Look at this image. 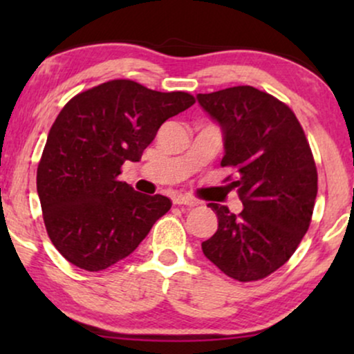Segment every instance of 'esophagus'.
Returning <instances> with one entry per match:
<instances>
[{
    "instance_id": "1",
    "label": "esophagus",
    "mask_w": 354,
    "mask_h": 354,
    "mask_svg": "<svg viewBox=\"0 0 354 354\" xmlns=\"http://www.w3.org/2000/svg\"><path fill=\"white\" fill-rule=\"evenodd\" d=\"M174 205H178V206H196L198 205V201L196 200H193L192 196H188V195H177V196H174Z\"/></svg>"
}]
</instances>
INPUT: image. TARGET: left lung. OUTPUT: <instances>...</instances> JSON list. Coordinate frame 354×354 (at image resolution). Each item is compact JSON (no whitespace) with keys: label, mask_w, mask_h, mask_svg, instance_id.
I'll list each match as a JSON object with an SVG mask.
<instances>
[{"label":"left lung","mask_w":354,"mask_h":354,"mask_svg":"<svg viewBox=\"0 0 354 354\" xmlns=\"http://www.w3.org/2000/svg\"><path fill=\"white\" fill-rule=\"evenodd\" d=\"M219 124L222 167L235 169L243 211L209 203L217 230L201 250L222 272L240 282L268 277L292 258L311 224L317 171L293 111L272 95L241 85L196 95Z\"/></svg>","instance_id":"left-lung-1"}]
</instances>
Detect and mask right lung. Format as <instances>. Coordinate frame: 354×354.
<instances>
[{
	"mask_svg": "<svg viewBox=\"0 0 354 354\" xmlns=\"http://www.w3.org/2000/svg\"><path fill=\"white\" fill-rule=\"evenodd\" d=\"M195 103L183 91L111 80L74 96L48 133L37 171L43 221L56 250L77 268L98 272L127 258L172 203L119 180L159 127Z\"/></svg>",
	"mask_w": 354,
	"mask_h": 354,
	"instance_id": "right-lung-1",
	"label": "right lung"
}]
</instances>
